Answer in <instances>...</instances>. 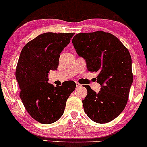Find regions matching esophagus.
Wrapping results in <instances>:
<instances>
[{
	"label": "esophagus",
	"mask_w": 147,
	"mask_h": 147,
	"mask_svg": "<svg viewBox=\"0 0 147 147\" xmlns=\"http://www.w3.org/2000/svg\"><path fill=\"white\" fill-rule=\"evenodd\" d=\"M76 87H80L82 86L81 84H80L79 82H76Z\"/></svg>",
	"instance_id": "34e87169"
}]
</instances>
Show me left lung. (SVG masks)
Wrapping results in <instances>:
<instances>
[{
	"instance_id": "left-lung-1",
	"label": "left lung",
	"mask_w": 147,
	"mask_h": 147,
	"mask_svg": "<svg viewBox=\"0 0 147 147\" xmlns=\"http://www.w3.org/2000/svg\"><path fill=\"white\" fill-rule=\"evenodd\" d=\"M78 55L87 62V70L98 72V93L85 85L87 95L82 100L87 117L98 123L117 117L126 107L133 83L132 60L128 49L109 32L78 33L72 39Z\"/></svg>"
}]
</instances>
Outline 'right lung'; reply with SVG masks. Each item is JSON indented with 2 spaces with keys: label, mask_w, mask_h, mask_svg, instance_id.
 <instances>
[{
  "label": "right lung",
  "mask_w": 147,
  "mask_h": 147,
  "mask_svg": "<svg viewBox=\"0 0 147 147\" xmlns=\"http://www.w3.org/2000/svg\"><path fill=\"white\" fill-rule=\"evenodd\" d=\"M74 35L46 32L28 42L21 52L16 69L19 96L29 115L41 123H54L62 116L76 86L71 81L57 87L48 82V73L57 70L60 53Z\"/></svg>",
  "instance_id": "1"
}]
</instances>
